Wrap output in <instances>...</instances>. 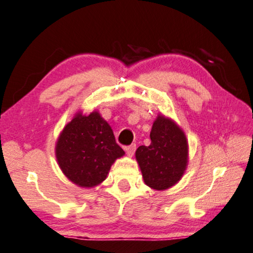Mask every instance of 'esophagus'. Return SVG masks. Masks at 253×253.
I'll list each match as a JSON object with an SVG mask.
<instances>
[{"label": "esophagus", "instance_id": "1", "mask_svg": "<svg viewBox=\"0 0 253 253\" xmlns=\"http://www.w3.org/2000/svg\"><path fill=\"white\" fill-rule=\"evenodd\" d=\"M135 150H136V145L135 144H131L129 146H126L125 147V151L128 156H133L135 153Z\"/></svg>", "mask_w": 253, "mask_h": 253}]
</instances>
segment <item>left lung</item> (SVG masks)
<instances>
[{
    "instance_id": "obj_1",
    "label": "left lung",
    "mask_w": 253,
    "mask_h": 253,
    "mask_svg": "<svg viewBox=\"0 0 253 253\" xmlns=\"http://www.w3.org/2000/svg\"><path fill=\"white\" fill-rule=\"evenodd\" d=\"M150 146L136 150V161L146 186L167 190L181 180L188 167V139L174 120L161 114L154 120Z\"/></svg>"
}]
</instances>
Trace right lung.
<instances>
[{
  "label": "right lung",
  "mask_w": 253,
  "mask_h": 253,
  "mask_svg": "<svg viewBox=\"0 0 253 253\" xmlns=\"http://www.w3.org/2000/svg\"><path fill=\"white\" fill-rule=\"evenodd\" d=\"M55 154L70 181L81 188H93L105 181L112 164L125 152L98 110L90 115L80 110L59 134Z\"/></svg>",
  "instance_id": "1"
}]
</instances>
